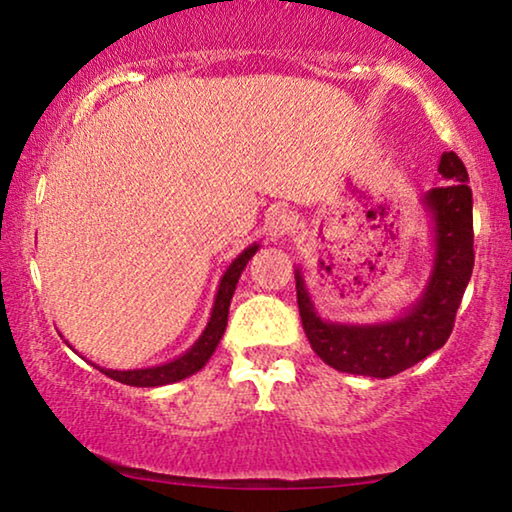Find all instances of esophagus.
Returning a JSON list of instances; mask_svg holds the SVG:
<instances>
[{"label":"esophagus","mask_w":512,"mask_h":512,"mask_svg":"<svg viewBox=\"0 0 512 512\" xmlns=\"http://www.w3.org/2000/svg\"><path fill=\"white\" fill-rule=\"evenodd\" d=\"M293 228H296V216H293L291 209H275V212L268 216L265 233H268L270 240H282V237L291 235Z\"/></svg>","instance_id":"esophagus-1"}]
</instances>
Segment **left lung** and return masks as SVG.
Returning a JSON list of instances; mask_svg holds the SVG:
<instances>
[{"instance_id": "1", "label": "left lung", "mask_w": 512, "mask_h": 512, "mask_svg": "<svg viewBox=\"0 0 512 512\" xmlns=\"http://www.w3.org/2000/svg\"><path fill=\"white\" fill-rule=\"evenodd\" d=\"M438 172L447 184L426 193V207L436 221V263L422 300L405 317L377 326L326 324L314 312L303 277L296 272L298 310L307 340L319 359L340 373L384 380L415 366L450 338L475 263L473 195L457 153H443Z\"/></svg>"}]
</instances>
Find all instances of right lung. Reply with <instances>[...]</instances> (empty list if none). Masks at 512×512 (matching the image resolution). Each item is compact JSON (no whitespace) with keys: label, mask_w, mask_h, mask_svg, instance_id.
I'll return each instance as SVG.
<instances>
[{"label":"right lung","mask_w":512,"mask_h":512,"mask_svg":"<svg viewBox=\"0 0 512 512\" xmlns=\"http://www.w3.org/2000/svg\"><path fill=\"white\" fill-rule=\"evenodd\" d=\"M256 249L258 247H249L247 251H242V254L237 256L233 263H230V268L226 270V275H223V279H221L219 293H216L212 319H209V324L205 328V333L200 335V340L195 342V345L188 349L184 356H179L177 361L165 363V366H156V368H144V370H104V368H100L102 373L121 384H130V387H163V384L179 382L188 375L198 373V370L209 361V356L214 354L219 340L223 338V331H226V324H228L230 298H233L237 279H240L244 265L249 263V258L256 254Z\"/></svg>","instance_id":"1"}]
</instances>
